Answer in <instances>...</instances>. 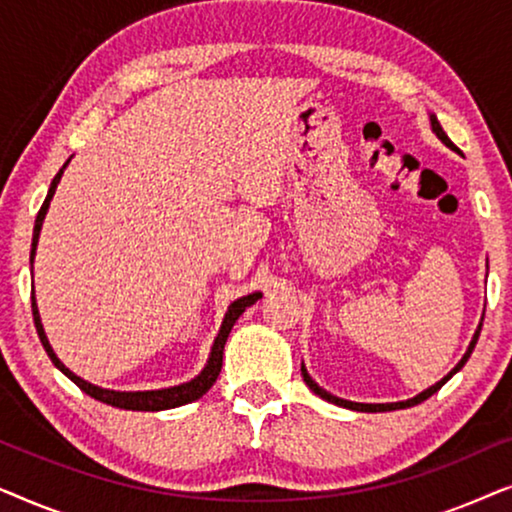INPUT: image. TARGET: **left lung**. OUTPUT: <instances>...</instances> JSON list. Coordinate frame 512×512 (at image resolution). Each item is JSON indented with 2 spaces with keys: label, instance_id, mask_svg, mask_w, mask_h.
Returning a JSON list of instances; mask_svg holds the SVG:
<instances>
[{
  "label": "left lung",
  "instance_id": "left-lung-1",
  "mask_svg": "<svg viewBox=\"0 0 512 512\" xmlns=\"http://www.w3.org/2000/svg\"><path fill=\"white\" fill-rule=\"evenodd\" d=\"M431 128H433V132H436L438 135V139H443V144H447L450 146V149H457V146L452 144V139L445 135V130L440 128V123H438V118L436 116H431ZM480 331H482V324L478 326V331H475V335H473V340H471V345H468V352L464 354V359H461L459 363H457V368L452 370L450 375H445L443 380H440L438 384H433V387H429L426 391H422V394L419 396H415V398H410V401H401V403H352V401H345V398H338V396H333V394H328L326 389H321L317 382L312 380L310 375H307V370H305V366H303V380H305V384L307 387H310L314 394L317 396H321L324 398V401H328V403H335V405H342V408H349V410H359V412H389V410H401V408H412V405H417V403H422V401H426V398H431L433 394H436V391L443 387V384L450 380V377L457 373V370H461L464 368V363L468 361V356L473 354V347H475V342H478V338H480Z\"/></svg>",
  "mask_w": 512,
  "mask_h": 512
}]
</instances>
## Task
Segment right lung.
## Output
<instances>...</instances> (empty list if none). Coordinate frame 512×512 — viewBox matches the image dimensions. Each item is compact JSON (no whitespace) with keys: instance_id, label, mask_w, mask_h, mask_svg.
Wrapping results in <instances>:
<instances>
[{"instance_id":"obj_1","label":"right lung","mask_w":512,"mask_h":512,"mask_svg":"<svg viewBox=\"0 0 512 512\" xmlns=\"http://www.w3.org/2000/svg\"><path fill=\"white\" fill-rule=\"evenodd\" d=\"M67 163L62 165V170L55 174V179L51 181V188H48V195L44 200V205H41L39 214H37V221H34V237H32V254H30V261H34V251H37V242H39V230H41V223H44V216H46V209L51 205V198L55 193V188H58V181L62 177V172H65ZM34 293V291H32ZM261 298V293H251V296H244L240 300H235L233 305L228 307L226 312V319H223V326L219 335H216L214 340V347H212V356H209L207 366L202 373L195 377V380L186 382V384H179V387H170V389H160V391H109V389H100L95 387V384H90L86 380H81V377H76L72 370L65 368L60 363L58 356L53 354L51 345H48L46 335H44V328H41V319H39V310H37V303H34V296H32V314H34V326H37V333L41 338V345L51 356V361L58 366L62 373H65L69 380H72L76 387L81 391H86L88 396L97 398V401L107 403V405H114V408H123V410H142V412H156V410H167V408H179V405H186L191 401H198L202 394H207L209 387L216 382V377L221 373V366H223V347H226V340L230 331H233V324L237 321V317L247 310L249 305H254L256 300Z\"/></svg>"}]
</instances>
